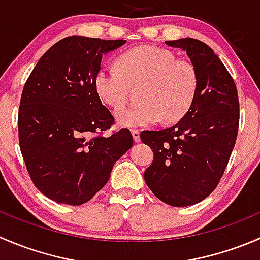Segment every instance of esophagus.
Returning a JSON list of instances; mask_svg holds the SVG:
<instances>
[{
    "instance_id": "esophagus-1",
    "label": "esophagus",
    "mask_w": 260,
    "mask_h": 260,
    "mask_svg": "<svg viewBox=\"0 0 260 260\" xmlns=\"http://www.w3.org/2000/svg\"><path fill=\"white\" fill-rule=\"evenodd\" d=\"M132 132V136H133V140H135V142H140L141 141V135H140V131L138 129H132L131 131Z\"/></svg>"
}]
</instances>
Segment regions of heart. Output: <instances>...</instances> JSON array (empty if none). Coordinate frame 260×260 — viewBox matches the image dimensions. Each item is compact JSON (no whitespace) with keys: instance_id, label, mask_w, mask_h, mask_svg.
Segmentation results:
<instances>
[{"instance_id":"obj_1","label":"heart","mask_w":260,"mask_h":260,"mask_svg":"<svg viewBox=\"0 0 260 260\" xmlns=\"http://www.w3.org/2000/svg\"><path fill=\"white\" fill-rule=\"evenodd\" d=\"M113 64L102 67L94 79L96 94L112 108L127 102L129 84L143 83L138 91L140 103L115 112L117 123L135 128L179 120L192 104L198 75L192 65L177 60L171 51L157 46H140L124 52Z\"/></svg>"}]
</instances>
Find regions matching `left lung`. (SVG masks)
<instances>
[{"mask_svg":"<svg viewBox=\"0 0 260 260\" xmlns=\"http://www.w3.org/2000/svg\"><path fill=\"white\" fill-rule=\"evenodd\" d=\"M166 45L186 51L198 89L176 124L143 131L141 140L154 154L145 171L147 186L161 201L181 208L208 198L221 179L237 141L239 99L232 75L206 44L185 38Z\"/></svg>","mask_w":260,"mask_h":260,"instance_id":"8db88e82","label":"left lung"}]
</instances>
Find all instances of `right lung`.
Returning <instances> with one entry per match:
<instances>
[{
	"label": "right lung",
	"instance_id": "obj_1",
	"mask_svg": "<svg viewBox=\"0 0 260 260\" xmlns=\"http://www.w3.org/2000/svg\"><path fill=\"white\" fill-rule=\"evenodd\" d=\"M125 43L78 35L62 39L41 56L23 86L21 153L34 185L55 203L90 200L133 146L129 129L101 135L114 118L94 85L103 55Z\"/></svg>",
	"mask_w": 260,
	"mask_h": 260
}]
</instances>
